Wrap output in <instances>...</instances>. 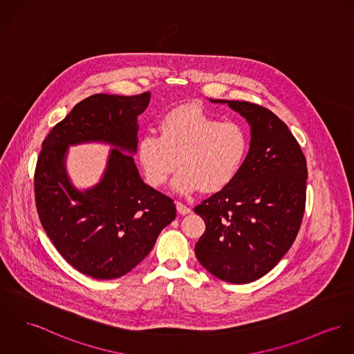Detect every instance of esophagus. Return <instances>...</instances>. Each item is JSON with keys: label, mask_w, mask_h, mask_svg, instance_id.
Listing matches in <instances>:
<instances>
[{"label": "esophagus", "mask_w": 354, "mask_h": 354, "mask_svg": "<svg viewBox=\"0 0 354 354\" xmlns=\"http://www.w3.org/2000/svg\"><path fill=\"white\" fill-rule=\"evenodd\" d=\"M176 208H177V211H178L181 215H187V214L191 212V208L187 207V205H185L184 203H181V201H176Z\"/></svg>", "instance_id": "obj_1"}]
</instances>
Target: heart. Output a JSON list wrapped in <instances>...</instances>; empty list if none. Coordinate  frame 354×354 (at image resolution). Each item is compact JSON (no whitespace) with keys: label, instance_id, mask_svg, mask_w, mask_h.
I'll list each match as a JSON object with an SVG mask.
<instances>
[{"label":"heart","instance_id":"1","mask_svg":"<svg viewBox=\"0 0 354 354\" xmlns=\"http://www.w3.org/2000/svg\"><path fill=\"white\" fill-rule=\"evenodd\" d=\"M158 136L138 145V160L147 183L158 188L180 167L173 188L180 193L222 191L239 173L249 149L246 129L193 106L169 111L158 122Z\"/></svg>","mask_w":354,"mask_h":354}]
</instances>
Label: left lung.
Segmentation results:
<instances>
[{"instance_id": "left-lung-1", "label": "left lung", "mask_w": 354, "mask_h": 354, "mask_svg": "<svg viewBox=\"0 0 354 354\" xmlns=\"http://www.w3.org/2000/svg\"><path fill=\"white\" fill-rule=\"evenodd\" d=\"M227 102L252 127L249 153L234 181L194 212L205 231L194 246L215 277L246 284L270 272L290 250L306 209L307 162L287 124L268 108Z\"/></svg>"}]
</instances>
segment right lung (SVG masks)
I'll use <instances>...</instances> for the list:
<instances>
[{"mask_svg": "<svg viewBox=\"0 0 354 354\" xmlns=\"http://www.w3.org/2000/svg\"><path fill=\"white\" fill-rule=\"evenodd\" d=\"M149 102L150 92L88 97L50 131L37 157L33 187L39 221L58 253L97 280L129 273L176 218L173 198L146 185L127 154L136 151V118ZM84 141H105L115 149L103 180L80 193L66 178L64 156L70 144Z\"/></svg>", "mask_w": 354, "mask_h": 354, "instance_id": "1", "label": "right lung"}]
</instances>
